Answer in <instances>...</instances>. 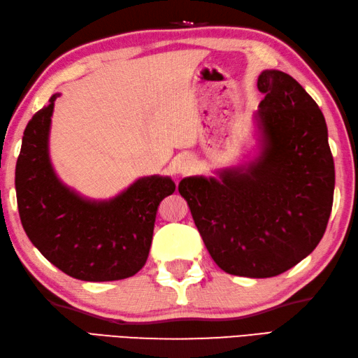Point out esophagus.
Returning a JSON list of instances; mask_svg holds the SVG:
<instances>
[{
	"label": "esophagus",
	"mask_w": 358,
	"mask_h": 358,
	"mask_svg": "<svg viewBox=\"0 0 358 358\" xmlns=\"http://www.w3.org/2000/svg\"><path fill=\"white\" fill-rule=\"evenodd\" d=\"M193 170H194V160L192 157L185 156L178 162V171L180 174H190Z\"/></svg>",
	"instance_id": "esophagus-1"
}]
</instances>
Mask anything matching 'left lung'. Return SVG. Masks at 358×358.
Listing matches in <instances>:
<instances>
[{"label":"left lung","instance_id":"obj_1","mask_svg":"<svg viewBox=\"0 0 358 358\" xmlns=\"http://www.w3.org/2000/svg\"><path fill=\"white\" fill-rule=\"evenodd\" d=\"M257 89L262 156L221 180L185 178L190 207L208 254L229 274L273 278L318 246L334 204L335 166L318 104L298 80L263 71Z\"/></svg>","mask_w":358,"mask_h":358}]
</instances>
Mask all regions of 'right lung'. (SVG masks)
Returning a JSON list of instances; mask_svg holds the SVG:
<instances>
[{
    "mask_svg": "<svg viewBox=\"0 0 358 358\" xmlns=\"http://www.w3.org/2000/svg\"><path fill=\"white\" fill-rule=\"evenodd\" d=\"M57 96L29 120L17 160V204L24 232L45 259L74 279L131 278L150 254L160 201L176 185L170 178H141L117 198L95 202L60 184L48 157Z\"/></svg>",
    "mask_w": 358,
    "mask_h": 358,
    "instance_id": "right-lung-1",
    "label": "right lung"
}]
</instances>
